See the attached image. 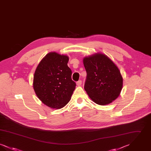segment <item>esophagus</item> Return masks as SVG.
<instances>
[{
    "instance_id": "esophagus-1",
    "label": "esophagus",
    "mask_w": 151,
    "mask_h": 151,
    "mask_svg": "<svg viewBox=\"0 0 151 151\" xmlns=\"http://www.w3.org/2000/svg\"><path fill=\"white\" fill-rule=\"evenodd\" d=\"M81 83H82L81 80H79L78 81L76 82V85H77L78 86H81Z\"/></svg>"
}]
</instances>
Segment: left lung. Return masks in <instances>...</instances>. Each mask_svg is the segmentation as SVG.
<instances>
[{
	"instance_id": "left-lung-1",
	"label": "left lung",
	"mask_w": 151,
	"mask_h": 151,
	"mask_svg": "<svg viewBox=\"0 0 151 151\" xmlns=\"http://www.w3.org/2000/svg\"><path fill=\"white\" fill-rule=\"evenodd\" d=\"M86 71L84 89L89 98L100 105L111 103L121 93L123 78L115 63L102 53L84 58Z\"/></svg>"
}]
</instances>
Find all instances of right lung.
Returning <instances> with one entry per match:
<instances>
[{
  "label": "right lung",
  "instance_id": "add662e5",
  "mask_svg": "<svg viewBox=\"0 0 151 151\" xmlns=\"http://www.w3.org/2000/svg\"><path fill=\"white\" fill-rule=\"evenodd\" d=\"M68 60L66 55L50 52L41 60L35 72L33 86L36 95L51 109L63 108L75 89Z\"/></svg>",
  "mask_w": 151,
  "mask_h": 151
}]
</instances>
